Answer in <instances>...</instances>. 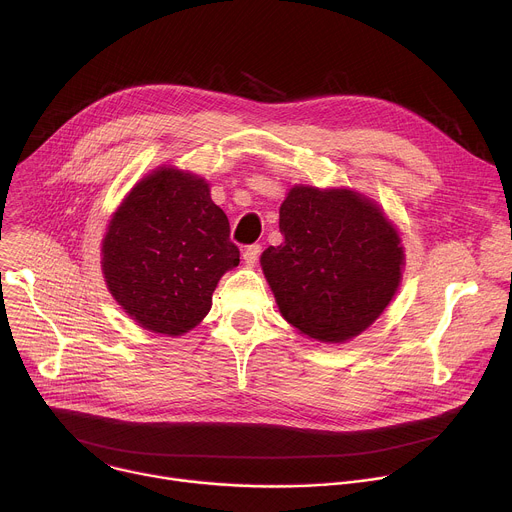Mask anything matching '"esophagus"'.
Masks as SVG:
<instances>
[{"label": "esophagus", "instance_id": "1", "mask_svg": "<svg viewBox=\"0 0 512 512\" xmlns=\"http://www.w3.org/2000/svg\"><path fill=\"white\" fill-rule=\"evenodd\" d=\"M260 252H262V248L258 246V244H252V246H248L246 250H244V262L248 264V266H254L256 264V260H258V256H260Z\"/></svg>", "mask_w": 512, "mask_h": 512}]
</instances>
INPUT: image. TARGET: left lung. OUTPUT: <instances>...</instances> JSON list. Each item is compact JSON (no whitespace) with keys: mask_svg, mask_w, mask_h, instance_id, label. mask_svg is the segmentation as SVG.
<instances>
[{"mask_svg":"<svg viewBox=\"0 0 512 512\" xmlns=\"http://www.w3.org/2000/svg\"><path fill=\"white\" fill-rule=\"evenodd\" d=\"M285 242L260 264L280 315L303 335L344 344L368 329L401 285L405 254L384 211L350 189L297 185L280 205Z\"/></svg>","mask_w":512,"mask_h":512,"instance_id":"obj_1","label":"left lung"}]
</instances>
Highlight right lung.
Wrapping results in <instances>:
<instances>
[{"instance_id": "obj_1", "label": "right lung", "mask_w": 512, "mask_h": 512, "mask_svg": "<svg viewBox=\"0 0 512 512\" xmlns=\"http://www.w3.org/2000/svg\"><path fill=\"white\" fill-rule=\"evenodd\" d=\"M240 264L230 221L205 179L173 166L144 177L101 244L107 289L144 329L183 335L211 309L219 278Z\"/></svg>"}]
</instances>
